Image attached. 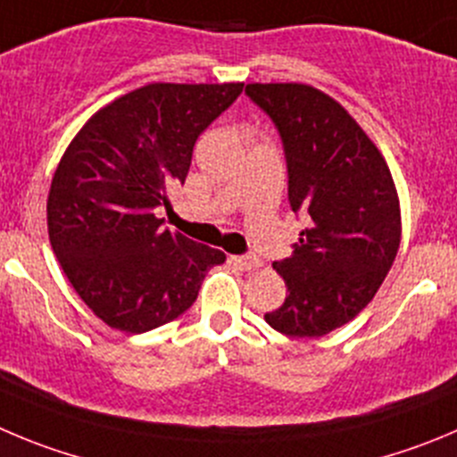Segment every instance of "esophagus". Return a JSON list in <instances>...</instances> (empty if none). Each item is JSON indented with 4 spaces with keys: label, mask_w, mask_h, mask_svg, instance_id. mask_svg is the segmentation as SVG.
Masks as SVG:
<instances>
[{
    "label": "esophagus",
    "mask_w": 457,
    "mask_h": 457,
    "mask_svg": "<svg viewBox=\"0 0 457 457\" xmlns=\"http://www.w3.org/2000/svg\"><path fill=\"white\" fill-rule=\"evenodd\" d=\"M229 262L241 270H254V268L262 266V259L254 257V254H234V257H229Z\"/></svg>",
    "instance_id": "34e87169"
}]
</instances>
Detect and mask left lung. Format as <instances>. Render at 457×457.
Segmentation results:
<instances>
[{"instance_id":"left-lung-1","label":"left lung","mask_w":457,"mask_h":457,"mask_svg":"<svg viewBox=\"0 0 457 457\" xmlns=\"http://www.w3.org/2000/svg\"><path fill=\"white\" fill-rule=\"evenodd\" d=\"M245 94L279 130L288 200L309 228L272 263L288 295L266 322L291 338H320L372 302L402 243L395 180L368 132L329 94L304 83H250Z\"/></svg>"}]
</instances>
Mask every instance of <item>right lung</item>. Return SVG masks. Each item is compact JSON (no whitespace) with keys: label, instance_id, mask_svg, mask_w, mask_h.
<instances>
[{"label":"right lung","instance_id":"obj_1","mask_svg":"<svg viewBox=\"0 0 457 457\" xmlns=\"http://www.w3.org/2000/svg\"><path fill=\"white\" fill-rule=\"evenodd\" d=\"M243 83H151L92 114L51 180L46 228L80 300L108 327L144 334L185 313L220 250L162 228L195 139Z\"/></svg>","mask_w":457,"mask_h":457}]
</instances>
